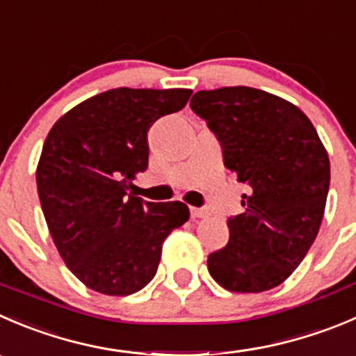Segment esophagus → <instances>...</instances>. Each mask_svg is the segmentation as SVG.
Returning a JSON list of instances; mask_svg holds the SVG:
<instances>
[{
    "instance_id": "esophagus-1",
    "label": "esophagus",
    "mask_w": 356,
    "mask_h": 356,
    "mask_svg": "<svg viewBox=\"0 0 356 356\" xmlns=\"http://www.w3.org/2000/svg\"><path fill=\"white\" fill-rule=\"evenodd\" d=\"M209 216V210L207 209H196V207H191V217L193 219H203V217Z\"/></svg>"
}]
</instances>
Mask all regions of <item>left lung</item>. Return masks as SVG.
<instances>
[{
  "label": "left lung",
  "instance_id": "1",
  "mask_svg": "<svg viewBox=\"0 0 356 356\" xmlns=\"http://www.w3.org/2000/svg\"><path fill=\"white\" fill-rule=\"evenodd\" d=\"M222 147L224 167L248 186L229 241L209 273L231 292H264L287 280L318 234L330 184L329 154L308 116L250 86L200 90L189 102Z\"/></svg>",
  "mask_w": 356,
  "mask_h": 356
}]
</instances>
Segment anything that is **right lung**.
<instances>
[{
    "instance_id": "right-lung-1",
    "label": "right lung",
    "mask_w": 356,
    "mask_h": 356,
    "mask_svg": "<svg viewBox=\"0 0 356 356\" xmlns=\"http://www.w3.org/2000/svg\"><path fill=\"white\" fill-rule=\"evenodd\" d=\"M186 88H113L65 113L48 132L36 168L41 209L54 243L79 282L129 296L156 275L165 238L189 219L181 202L134 195L147 168V130L181 111Z\"/></svg>"
}]
</instances>
